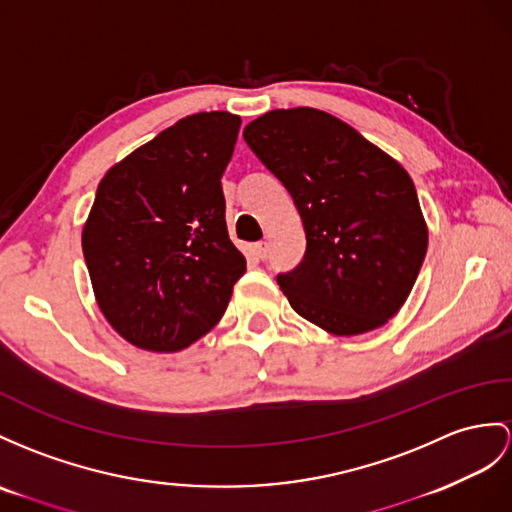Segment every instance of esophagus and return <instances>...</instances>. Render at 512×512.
I'll return each instance as SVG.
<instances>
[{
	"label": "esophagus",
	"instance_id": "obj_1",
	"mask_svg": "<svg viewBox=\"0 0 512 512\" xmlns=\"http://www.w3.org/2000/svg\"><path fill=\"white\" fill-rule=\"evenodd\" d=\"M256 254H258V258H260V260H265V258H267V254H269V249H267V243H265V241H260V243H256Z\"/></svg>",
	"mask_w": 512,
	"mask_h": 512
}]
</instances>
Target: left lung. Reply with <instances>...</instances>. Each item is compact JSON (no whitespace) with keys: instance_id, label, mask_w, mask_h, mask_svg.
Instances as JSON below:
<instances>
[{"instance_id":"left-lung-1","label":"left lung","mask_w":512,"mask_h":512,"mask_svg":"<svg viewBox=\"0 0 512 512\" xmlns=\"http://www.w3.org/2000/svg\"><path fill=\"white\" fill-rule=\"evenodd\" d=\"M243 139L304 223L302 263L278 276L295 313L336 336L384 326L413 291L428 249L406 169L317 108L265 112Z\"/></svg>"}]
</instances>
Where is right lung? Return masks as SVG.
I'll return each mask as SVG.
<instances>
[{"mask_svg":"<svg viewBox=\"0 0 512 512\" xmlns=\"http://www.w3.org/2000/svg\"><path fill=\"white\" fill-rule=\"evenodd\" d=\"M241 117L197 112L117 162L82 230L95 299L147 352H180L213 330L245 273L226 226L221 176Z\"/></svg>","mask_w":512,"mask_h":512,"instance_id":"right-lung-1","label":"right lung"}]
</instances>
